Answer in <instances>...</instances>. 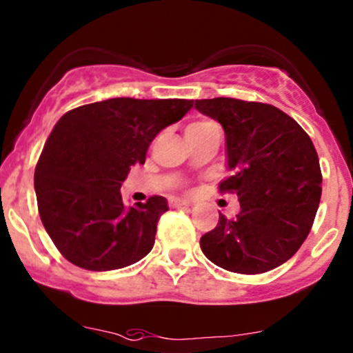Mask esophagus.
Listing matches in <instances>:
<instances>
[{
  "label": "esophagus",
  "instance_id": "obj_1",
  "mask_svg": "<svg viewBox=\"0 0 353 353\" xmlns=\"http://www.w3.org/2000/svg\"><path fill=\"white\" fill-rule=\"evenodd\" d=\"M189 201L183 198H169V206L170 208H181V206H188Z\"/></svg>",
  "mask_w": 353,
  "mask_h": 353
}]
</instances>
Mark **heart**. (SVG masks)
Instances as JSON below:
<instances>
[{"mask_svg": "<svg viewBox=\"0 0 353 353\" xmlns=\"http://www.w3.org/2000/svg\"><path fill=\"white\" fill-rule=\"evenodd\" d=\"M211 121H205V120H201V121H194V123H191L189 125L188 128H198V127H205V125H210Z\"/></svg>", "mask_w": 353, "mask_h": 353, "instance_id": "heart-1", "label": "heart"}]
</instances>
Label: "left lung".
Listing matches in <instances>:
<instances>
[{
	"label": "left lung",
	"mask_w": 353,
	"mask_h": 353,
	"mask_svg": "<svg viewBox=\"0 0 353 353\" xmlns=\"http://www.w3.org/2000/svg\"><path fill=\"white\" fill-rule=\"evenodd\" d=\"M194 108L225 130L220 191H235L240 211L201 236V250L230 272L262 274L299 250L321 198L318 154L307 133L272 105L233 98L196 99Z\"/></svg>",
	"instance_id": "left-lung-1"
}]
</instances>
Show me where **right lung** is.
<instances>
[{"instance_id":"add662e5","label":"right lung","mask_w":353,"mask_h":353,"mask_svg":"<svg viewBox=\"0 0 353 353\" xmlns=\"http://www.w3.org/2000/svg\"><path fill=\"white\" fill-rule=\"evenodd\" d=\"M192 99L111 98L70 110L50 132L35 167L40 220L62 255L86 270L121 269L152 250L164 196L125 206L120 188L145 164L152 140Z\"/></svg>"}]
</instances>
